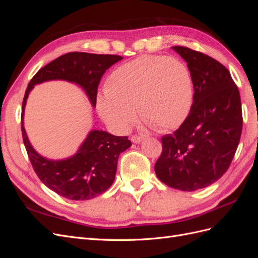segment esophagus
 <instances>
[{
	"label": "esophagus",
	"instance_id": "1",
	"mask_svg": "<svg viewBox=\"0 0 258 258\" xmlns=\"http://www.w3.org/2000/svg\"><path fill=\"white\" fill-rule=\"evenodd\" d=\"M144 139H145V136H132L131 141L136 144H139V143H141Z\"/></svg>",
	"mask_w": 258,
	"mask_h": 258
}]
</instances>
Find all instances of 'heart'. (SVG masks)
Masks as SVG:
<instances>
[{
    "mask_svg": "<svg viewBox=\"0 0 258 258\" xmlns=\"http://www.w3.org/2000/svg\"><path fill=\"white\" fill-rule=\"evenodd\" d=\"M194 101V81L181 60L142 56L127 62L107 77L105 90L97 97V110L107 126L127 132L137 113L160 131L178 127Z\"/></svg>",
    "mask_w": 258,
    "mask_h": 258,
    "instance_id": "obj_1",
    "label": "heart"
}]
</instances>
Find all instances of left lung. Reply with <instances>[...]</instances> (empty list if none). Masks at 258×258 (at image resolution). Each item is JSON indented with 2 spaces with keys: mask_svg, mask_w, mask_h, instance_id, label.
I'll use <instances>...</instances> for the list:
<instances>
[{
  "mask_svg": "<svg viewBox=\"0 0 258 258\" xmlns=\"http://www.w3.org/2000/svg\"><path fill=\"white\" fill-rule=\"evenodd\" d=\"M172 49L190 71L194 101L179 128L162 137L155 172L172 188L194 191L213 184L228 170L242 131L241 99L220 62L183 46Z\"/></svg>",
  "mask_w": 258,
  "mask_h": 258,
  "instance_id": "left-lung-1",
  "label": "left lung"
}]
</instances>
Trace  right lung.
I'll return each mask as SVG.
<instances>
[{
	"label": "right lung",
	"mask_w": 258,
	"mask_h": 258,
	"mask_svg": "<svg viewBox=\"0 0 258 258\" xmlns=\"http://www.w3.org/2000/svg\"><path fill=\"white\" fill-rule=\"evenodd\" d=\"M121 59L116 54L69 52L42 68L28 85L21 111L23 143L38 178L52 191L67 199L89 200L110 188L115 179L119 155L131 146V142L128 137L91 130L71 157L59 160L43 157L31 145L23 126L29 93L37 84L67 81L82 87L95 107L101 77L108 68Z\"/></svg>",
	"instance_id": "right-lung-1"
}]
</instances>
